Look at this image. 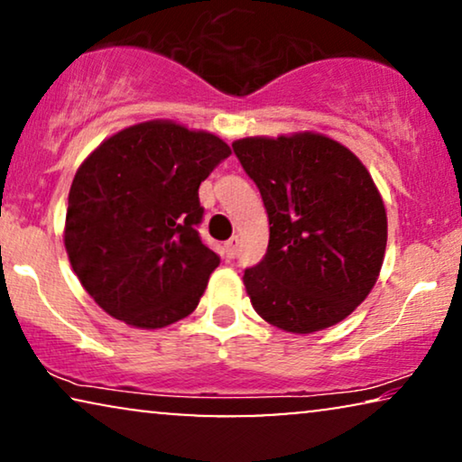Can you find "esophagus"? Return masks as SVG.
I'll return each mask as SVG.
<instances>
[{"mask_svg": "<svg viewBox=\"0 0 462 462\" xmlns=\"http://www.w3.org/2000/svg\"><path fill=\"white\" fill-rule=\"evenodd\" d=\"M237 250H239V237L233 236L229 242H225V254H226V258H236L237 256Z\"/></svg>", "mask_w": 462, "mask_h": 462, "instance_id": "obj_1", "label": "esophagus"}]
</instances>
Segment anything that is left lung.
Returning <instances> with one entry per match:
<instances>
[{
  "label": "left lung",
  "mask_w": 462,
  "mask_h": 462,
  "mask_svg": "<svg viewBox=\"0 0 462 462\" xmlns=\"http://www.w3.org/2000/svg\"><path fill=\"white\" fill-rule=\"evenodd\" d=\"M233 151L269 217L267 254L244 273L254 311L292 334L343 321L374 288L387 248L370 172L318 132L239 138Z\"/></svg>",
  "instance_id": "8db88e82"
}]
</instances>
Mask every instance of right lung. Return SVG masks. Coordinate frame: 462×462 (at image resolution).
<instances>
[{"instance_id": "obj_1", "label": "right lung", "mask_w": 462, "mask_h": 462, "mask_svg": "<svg viewBox=\"0 0 462 462\" xmlns=\"http://www.w3.org/2000/svg\"><path fill=\"white\" fill-rule=\"evenodd\" d=\"M229 144L151 119L98 144L69 191V263L100 309L155 330L195 311L220 258L201 242L199 185Z\"/></svg>"}]
</instances>
